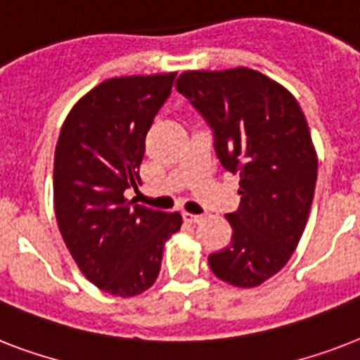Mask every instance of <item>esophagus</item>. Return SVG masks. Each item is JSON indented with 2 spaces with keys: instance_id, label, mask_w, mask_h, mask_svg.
<instances>
[{
  "instance_id": "obj_1",
  "label": "esophagus",
  "mask_w": 360,
  "mask_h": 360,
  "mask_svg": "<svg viewBox=\"0 0 360 360\" xmlns=\"http://www.w3.org/2000/svg\"><path fill=\"white\" fill-rule=\"evenodd\" d=\"M183 219H185L186 222H191V224H198V222H202L203 217H200V214H192V213H183Z\"/></svg>"
}]
</instances>
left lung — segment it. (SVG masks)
<instances>
[{
  "mask_svg": "<svg viewBox=\"0 0 360 360\" xmlns=\"http://www.w3.org/2000/svg\"><path fill=\"white\" fill-rule=\"evenodd\" d=\"M213 130L220 164L239 175L240 205L226 214L231 243L209 256L228 284L256 288L290 262L316 191L318 155L301 106L257 70H186L175 82Z\"/></svg>",
  "mask_w": 360,
  "mask_h": 360,
  "instance_id": "left-lung-1",
  "label": "left lung"
}]
</instances>
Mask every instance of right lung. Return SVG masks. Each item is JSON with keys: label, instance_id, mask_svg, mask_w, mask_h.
<instances>
[{"label": "right lung", "instance_id": "1", "mask_svg": "<svg viewBox=\"0 0 360 360\" xmlns=\"http://www.w3.org/2000/svg\"><path fill=\"white\" fill-rule=\"evenodd\" d=\"M175 72L110 78L67 115L53 157V207L70 256L89 282L115 297L149 290L179 213L134 205L146 136Z\"/></svg>", "mask_w": 360, "mask_h": 360}]
</instances>
